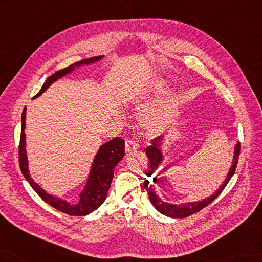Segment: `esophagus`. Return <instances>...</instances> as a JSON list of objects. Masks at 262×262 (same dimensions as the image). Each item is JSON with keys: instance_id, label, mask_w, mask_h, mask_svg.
Masks as SVG:
<instances>
[{"instance_id": "obj_1", "label": "esophagus", "mask_w": 262, "mask_h": 262, "mask_svg": "<svg viewBox=\"0 0 262 262\" xmlns=\"http://www.w3.org/2000/svg\"><path fill=\"white\" fill-rule=\"evenodd\" d=\"M125 148H126V153H132V151L139 148V144L136 141H134V139H127L125 144Z\"/></svg>"}]
</instances>
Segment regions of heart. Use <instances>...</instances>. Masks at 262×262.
<instances>
[{
  "instance_id": "heart-1",
  "label": "heart",
  "mask_w": 262,
  "mask_h": 262,
  "mask_svg": "<svg viewBox=\"0 0 262 262\" xmlns=\"http://www.w3.org/2000/svg\"><path fill=\"white\" fill-rule=\"evenodd\" d=\"M160 88L166 87L165 82H161L159 84ZM163 123V114L161 112H156V111H150L148 113H146L143 116V125L146 129H148L149 132H155L161 127Z\"/></svg>"
}]
</instances>
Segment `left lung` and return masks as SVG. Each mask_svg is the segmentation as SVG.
<instances>
[{"label":"left lung","mask_w":262,"mask_h":262,"mask_svg":"<svg viewBox=\"0 0 262 262\" xmlns=\"http://www.w3.org/2000/svg\"><path fill=\"white\" fill-rule=\"evenodd\" d=\"M163 137H157L155 138L153 142H151L150 146H147L146 147L145 153L147 155L148 160H149V169L147 171L148 176H153V182L156 183L157 179L155 178V174L156 172L159 171V168L162 165V161H163V155L160 150V144L162 141ZM239 155H240V143L236 144L235 146V151H234V157H233V162H232V166H231L229 174L227 176L226 181L223 182V184L220 186V188L213 194V195H211L210 198L205 199L203 201H199V202H192V203H185V204H180V205H176V204H168L166 202H164L161 199H159V196L156 195L155 191L153 190L149 186V183L147 180L144 181V188L148 193V196L149 200L151 201V203L156 208V210L161 212L162 214L164 215H167V216H171V217H186V216H190L194 213H198L202 209H204L205 206H208L210 203L213 202V201L220 195L221 192L224 190V187L227 186V184L229 183V181L232 178L234 172H235V168H236V164H238V160H239Z\"/></svg>","instance_id":"1"}]
</instances>
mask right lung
<instances>
[{"mask_svg": "<svg viewBox=\"0 0 262 262\" xmlns=\"http://www.w3.org/2000/svg\"><path fill=\"white\" fill-rule=\"evenodd\" d=\"M102 58V56L98 57H91L87 59H82L80 61H77L72 63L71 66L67 67L64 69L57 71L56 74L49 77L47 81L43 83L41 90L34 96H40L43 91L50 86L52 82H54L57 79L61 78L62 76L70 74L76 67L81 64H88L90 62H95L97 60ZM24 128H26V108L22 112L21 117V137H20V145H19V163L20 168L24 178L29 182V184L36 192V194L45 201L46 203L51 205L52 208L57 209L59 211L63 212L66 214L69 215H87L90 212L98 209L102 204L107 196V192L111 187L113 176H114V168L117 165L118 162L121 161L125 155V141L123 138L116 137L101 145L98 153H97L93 167L89 174V179L87 182L86 188L80 194V199H79L78 203L71 204L67 202L64 200H60L58 198H54L52 195H49L42 188L33 182L31 176L29 174L28 169V160H27V153H26V134H24Z\"/></svg>", "mask_w": 262, "mask_h": 262, "instance_id": "add662e5", "label": "right lung"}]
</instances>
